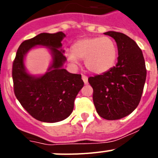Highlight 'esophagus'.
I'll return each mask as SVG.
<instances>
[{"label":"esophagus","instance_id":"esophagus-1","mask_svg":"<svg viewBox=\"0 0 158 158\" xmlns=\"http://www.w3.org/2000/svg\"><path fill=\"white\" fill-rule=\"evenodd\" d=\"M81 78H82V80H83L84 83L86 85V84L88 83V77L85 76V75H82Z\"/></svg>","mask_w":158,"mask_h":158}]
</instances>
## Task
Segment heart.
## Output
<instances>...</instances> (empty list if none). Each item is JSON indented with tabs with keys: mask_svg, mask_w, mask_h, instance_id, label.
Instances as JSON below:
<instances>
[{
	"mask_svg": "<svg viewBox=\"0 0 158 158\" xmlns=\"http://www.w3.org/2000/svg\"><path fill=\"white\" fill-rule=\"evenodd\" d=\"M66 58L73 65L85 59L86 69L96 74L108 72L115 65L118 49L115 42L107 36L81 39L73 43L72 51H67Z\"/></svg>",
	"mask_w": 158,
	"mask_h": 158,
	"instance_id": "b5f03b06",
	"label": "heart"
}]
</instances>
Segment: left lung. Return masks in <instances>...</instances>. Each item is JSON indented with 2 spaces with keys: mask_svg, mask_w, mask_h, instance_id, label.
Returning <instances> with one entry per match:
<instances>
[{
  "mask_svg": "<svg viewBox=\"0 0 158 158\" xmlns=\"http://www.w3.org/2000/svg\"><path fill=\"white\" fill-rule=\"evenodd\" d=\"M118 47V62L108 72L90 77L93 103L98 115L107 120L119 119L138 107L146 78V64L141 49L125 34L107 31Z\"/></svg>",
  "mask_w": 158,
  "mask_h": 158,
  "instance_id": "1",
  "label": "left lung"
}]
</instances>
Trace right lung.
<instances>
[{
	"instance_id": "right-lung-1",
	"label": "right lung",
	"mask_w": 158,
	"mask_h": 158,
	"mask_svg": "<svg viewBox=\"0 0 158 158\" xmlns=\"http://www.w3.org/2000/svg\"><path fill=\"white\" fill-rule=\"evenodd\" d=\"M65 35L41 33L20 44L12 64L14 93L23 107L37 120L56 123L69 117L74 100L84 86L81 74L70 73L63 69L66 61L62 49ZM36 45L48 47L52 55V64L45 75H29L24 66V57Z\"/></svg>"
}]
</instances>
